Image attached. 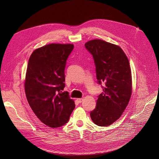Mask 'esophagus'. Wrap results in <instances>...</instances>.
<instances>
[{"mask_svg":"<svg viewBox=\"0 0 159 159\" xmlns=\"http://www.w3.org/2000/svg\"><path fill=\"white\" fill-rule=\"evenodd\" d=\"M77 101L79 102V103H81L83 101V98H77Z\"/></svg>","mask_w":159,"mask_h":159,"instance_id":"esophagus-1","label":"esophagus"}]
</instances>
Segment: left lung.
<instances>
[{
    "label": "left lung",
    "mask_w": 159,
    "mask_h": 159,
    "mask_svg": "<svg viewBox=\"0 0 159 159\" xmlns=\"http://www.w3.org/2000/svg\"><path fill=\"white\" fill-rule=\"evenodd\" d=\"M85 48L93 56L97 83L104 84L91 119L97 126H110L120 117L131 95L128 58L119 46L102 40H90Z\"/></svg>",
    "instance_id": "obj_1"
}]
</instances>
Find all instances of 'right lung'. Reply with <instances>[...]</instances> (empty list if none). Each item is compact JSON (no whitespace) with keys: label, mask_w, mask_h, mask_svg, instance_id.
<instances>
[{"label":"right lung","mask_w":159,"mask_h":159,"mask_svg":"<svg viewBox=\"0 0 159 159\" xmlns=\"http://www.w3.org/2000/svg\"><path fill=\"white\" fill-rule=\"evenodd\" d=\"M71 44H50L35 49L28 64L25 92L39 120L51 128L68 122L75 104L65 87L64 69L73 51Z\"/></svg>","instance_id":"right-lung-1"}]
</instances>
